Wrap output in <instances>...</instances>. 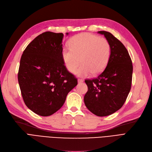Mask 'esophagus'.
Segmentation results:
<instances>
[{
	"mask_svg": "<svg viewBox=\"0 0 152 152\" xmlns=\"http://www.w3.org/2000/svg\"><path fill=\"white\" fill-rule=\"evenodd\" d=\"M83 82V80L82 79H80V78H78V83H81Z\"/></svg>",
	"mask_w": 152,
	"mask_h": 152,
	"instance_id": "obj_1",
	"label": "esophagus"
}]
</instances>
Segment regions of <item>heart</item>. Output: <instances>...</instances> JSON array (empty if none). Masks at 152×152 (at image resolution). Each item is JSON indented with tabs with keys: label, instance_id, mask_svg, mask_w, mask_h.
Masks as SVG:
<instances>
[{
	"label": "heart",
	"instance_id": "1",
	"mask_svg": "<svg viewBox=\"0 0 152 152\" xmlns=\"http://www.w3.org/2000/svg\"><path fill=\"white\" fill-rule=\"evenodd\" d=\"M70 48H64L62 58L70 72L78 76L98 75L104 70L111 55L108 40L93 34L84 32L74 36L69 41Z\"/></svg>",
	"mask_w": 152,
	"mask_h": 152
}]
</instances>
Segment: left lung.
I'll return each mask as SVG.
<instances>
[{
    "label": "left lung",
    "mask_w": 152,
    "mask_h": 152,
    "mask_svg": "<svg viewBox=\"0 0 152 152\" xmlns=\"http://www.w3.org/2000/svg\"><path fill=\"white\" fill-rule=\"evenodd\" d=\"M104 35L111 46V55L105 70L95 78L85 80L88 91L84 103L88 110L99 117L110 115L123 106L132 86L133 65L124 44L110 32Z\"/></svg>",
    "instance_id": "8db88e82"
}]
</instances>
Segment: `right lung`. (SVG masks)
<instances>
[{
	"label": "right lung",
	"mask_w": 152,
	"mask_h": 152,
	"mask_svg": "<svg viewBox=\"0 0 152 152\" xmlns=\"http://www.w3.org/2000/svg\"><path fill=\"white\" fill-rule=\"evenodd\" d=\"M63 37L62 33H42L27 45L20 58L18 81L23 100L40 116L58 111L77 85L62 58Z\"/></svg>",
	"instance_id": "right-lung-1"
}]
</instances>
